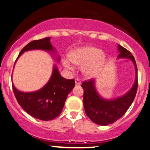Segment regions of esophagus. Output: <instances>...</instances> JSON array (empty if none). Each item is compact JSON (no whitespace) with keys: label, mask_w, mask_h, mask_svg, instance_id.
I'll return each instance as SVG.
<instances>
[{"label":"esophagus","mask_w":150,"mask_h":150,"mask_svg":"<svg viewBox=\"0 0 150 150\" xmlns=\"http://www.w3.org/2000/svg\"><path fill=\"white\" fill-rule=\"evenodd\" d=\"M75 83H76V85H78V86H81V82L80 80H79V79H76Z\"/></svg>","instance_id":"34e87169"}]
</instances>
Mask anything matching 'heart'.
Segmentation results:
<instances>
[{
    "label": "heart",
    "mask_w": 150,
    "mask_h": 150,
    "mask_svg": "<svg viewBox=\"0 0 150 150\" xmlns=\"http://www.w3.org/2000/svg\"><path fill=\"white\" fill-rule=\"evenodd\" d=\"M67 59L62 60V64L67 69L73 70L72 63L82 65L81 70L85 76L89 78L97 76L106 62V55L100 49L94 47H78L71 50Z\"/></svg>",
    "instance_id": "b5f03b06"
}]
</instances>
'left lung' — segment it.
<instances>
[{"instance_id":"obj_1","label":"left lung","mask_w":150,"mask_h":150,"mask_svg":"<svg viewBox=\"0 0 150 150\" xmlns=\"http://www.w3.org/2000/svg\"><path fill=\"white\" fill-rule=\"evenodd\" d=\"M117 59H129L134 63L136 71L134 83L126 94L114 99H105L96 88V80L84 81L81 87L84 90L83 105L88 117L93 122L107 126L119 120L131 106L138 88V69L134 57L128 50L117 44Z\"/></svg>"}]
</instances>
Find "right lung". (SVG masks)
<instances>
[{"mask_svg": "<svg viewBox=\"0 0 150 150\" xmlns=\"http://www.w3.org/2000/svg\"><path fill=\"white\" fill-rule=\"evenodd\" d=\"M50 40L49 37L28 43L21 50L16 60L25 51L42 50L51 53L53 59L59 62L60 55L57 53L56 49L53 47ZM74 86V79H66L60 75L56 64H53L52 74L49 81L36 91H20L16 89L12 82L14 95L21 108L33 117L44 121L53 120L61 113L67 97Z\"/></svg>", "mask_w": 150, "mask_h": 150, "instance_id": "obj_1", "label": "right lung"}]
</instances>
